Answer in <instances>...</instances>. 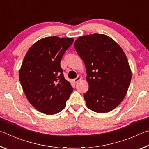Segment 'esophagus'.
I'll return each instance as SVG.
<instances>
[{"instance_id": "34e87169", "label": "esophagus", "mask_w": 149, "mask_h": 149, "mask_svg": "<svg viewBox=\"0 0 149 149\" xmlns=\"http://www.w3.org/2000/svg\"><path fill=\"white\" fill-rule=\"evenodd\" d=\"M81 79V77H77L76 78H75V79H74V82L75 83V84H77V83L78 82V81H79Z\"/></svg>"}]
</instances>
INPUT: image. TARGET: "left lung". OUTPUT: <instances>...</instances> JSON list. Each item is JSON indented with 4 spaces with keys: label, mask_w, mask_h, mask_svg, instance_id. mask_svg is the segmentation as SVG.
Wrapping results in <instances>:
<instances>
[{
    "label": "left lung",
    "mask_w": 149,
    "mask_h": 149,
    "mask_svg": "<svg viewBox=\"0 0 149 149\" xmlns=\"http://www.w3.org/2000/svg\"><path fill=\"white\" fill-rule=\"evenodd\" d=\"M74 47L86 68L87 107L98 113L114 110L124 99L132 80L123 50L110 37L98 33L78 37Z\"/></svg>",
    "instance_id": "8db88e82"
}]
</instances>
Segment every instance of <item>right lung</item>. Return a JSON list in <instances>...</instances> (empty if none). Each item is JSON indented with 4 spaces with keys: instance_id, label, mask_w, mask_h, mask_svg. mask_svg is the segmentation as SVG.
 Masks as SVG:
<instances>
[{
    "instance_id": "right-lung-1",
    "label": "right lung",
    "mask_w": 149,
    "mask_h": 149,
    "mask_svg": "<svg viewBox=\"0 0 149 149\" xmlns=\"http://www.w3.org/2000/svg\"><path fill=\"white\" fill-rule=\"evenodd\" d=\"M73 42L68 37H45L29 48L24 58L20 84L30 104L45 114L62 111L73 91L60 66L63 55Z\"/></svg>"
}]
</instances>
